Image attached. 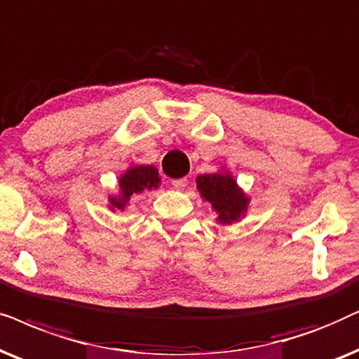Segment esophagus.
<instances>
[{"label": "esophagus", "mask_w": 359, "mask_h": 359, "mask_svg": "<svg viewBox=\"0 0 359 359\" xmlns=\"http://www.w3.org/2000/svg\"><path fill=\"white\" fill-rule=\"evenodd\" d=\"M170 184H172V187H174V189L180 190V189H184L185 185H187V179H185V177H182V179H174Z\"/></svg>", "instance_id": "esophagus-1"}]
</instances>
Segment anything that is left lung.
<instances>
[{
	"instance_id": "1",
	"label": "left lung",
	"mask_w": 359,
	"mask_h": 359,
	"mask_svg": "<svg viewBox=\"0 0 359 359\" xmlns=\"http://www.w3.org/2000/svg\"><path fill=\"white\" fill-rule=\"evenodd\" d=\"M197 189L203 200L212 203L217 212V222L222 224H231L245 217L250 198L238 187L236 180L229 172H217V174H203L197 177Z\"/></svg>"
}]
</instances>
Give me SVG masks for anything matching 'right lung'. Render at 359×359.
<instances>
[{
  "mask_svg": "<svg viewBox=\"0 0 359 359\" xmlns=\"http://www.w3.org/2000/svg\"><path fill=\"white\" fill-rule=\"evenodd\" d=\"M161 184L159 172L154 165H133L119 177V194L109 197V210H124L133 195L157 189Z\"/></svg>",
  "mask_w": 359,
  "mask_h": 359,
  "instance_id": "obj_1",
  "label": "right lung"
}]
</instances>
